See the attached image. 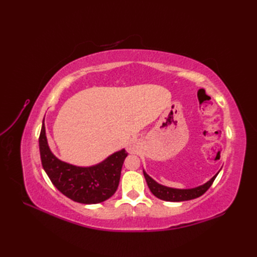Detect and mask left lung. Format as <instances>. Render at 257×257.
Segmentation results:
<instances>
[{
	"mask_svg": "<svg viewBox=\"0 0 257 257\" xmlns=\"http://www.w3.org/2000/svg\"><path fill=\"white\" fill-rule=\"evenodd\" d=\"M217 174L210 179L208 182H206L203 185L197 186V188L174 189V188H168V186L162 185L157 181H154L153 179L149 175H147V173L144 170V176L146 178L147 184L149 186V189L152 192L153 195L162 200H166V201H184V200H190V199H194L201 196L204 193L207 192V190L210 188V186H211Z\"/></svg>",
	"mask_w": 257,
	"mask_h": 257,
	"instance_id": "8db88e82",
	"label": "left lung"
}]
</instances>
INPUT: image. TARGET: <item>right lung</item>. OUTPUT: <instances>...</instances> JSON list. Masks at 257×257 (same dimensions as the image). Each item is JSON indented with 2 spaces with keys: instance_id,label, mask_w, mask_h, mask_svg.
<instances>
[{
  "instance_id": "1",
  "label": "right lung",
  "mask_w": 257,
  "mask_h": 257,
  "mask_svg": "<svg viewBox=\"0 0 257 257\" xmlns=\"http://www.w3.org/2000/svg\"><path fill=\"white\" fill-rule=\"evenodd\" d=\"M38 142L44 170L52 184L66 197L77 203L92 205L105 201L115 193L123 162L127 157L124 149L93 166L80 167L68 164L50 151L44 120Z\"/></svg>"
}]
</instances>
